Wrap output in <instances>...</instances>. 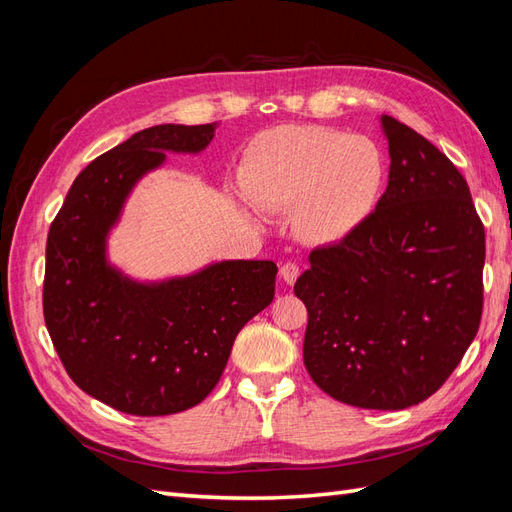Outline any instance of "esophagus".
<instances>
[{"mask_svg": "<svg viewBox=\"0 0 512 512\" xmlns=\"http://www.w3.org/2000/svg\"><path fill=\"white\" fill-rule=\"evenodd\" d=\"M299 275H301V269H299V265H294V262H286V265H282V269H280V277L290 286L297 282Z\"/></svg>", "mask_w": 512, "mask_h": 512, "instance_id": "esophagus-1", "label": "esophagus"}]
</instances>
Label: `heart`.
I'll use <instances>...</instances> for the list:
<instances>
[{
    "mask_svg": "<svg viewBox=\"0 0 512 512\" xmlns=\"http://www.w3.org/2000/svg\"><path fill=\"white\" fill-rule=\"evenodd\" d=\"M239 183L260 209H292L299 239L339 245L376 213L386 160L367 136L322 126H275L245 147Z\"/></svg>",
    "mask_w": 512,
    "mask_h": 512,
    "instance_id": "1",
    "label": "heart"
}]
</instances>
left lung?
<instances>
[{"mask_svg":"<svg viewBox=\"0 0 512 512\" xmlns=\"http://www.w3.org/2000/svg\"><path fill=\"white\" fill-rule=\"evenodd\" d=\"M389 185L371 220L309 254L303 363L333 399L404 410L436 393L483 314L485 228L466 179L397 119L380 117Z\"/></svg>","mask_w":512,"mask_h":512,"instance_id":"left-lung-1","label":"left lung"}]
</instances>
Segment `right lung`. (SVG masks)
Returning a JSON list of instances; mask_svg holds the SVG:
<instances>
[{
    "label": "right lung",
    "instance_id": "1",
    "mask_svg": "<svg viewBox=\"0 0 512 512\" xmlns=\"http://www.w3.org/2000/svg\"><path fill=\"white\" fill-rule=\"evenodd\" d=\"M215 123H162L102 153L74 179L46 239L44 322L68 376L119 412L164 416L220 382L235 337L275 294L273 260H220L141 282L108 260L136 183L166 153L205 151Z\"/></svg>",
    "mask_w": 512,
    "mask_h": 512
}]
</instances>
